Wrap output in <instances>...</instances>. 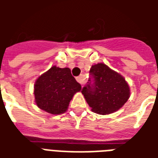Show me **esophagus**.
<instances>
[{
	"instance_id": "34e87169",
	"label": "esophagus",
	"mask_w": 158,
	"mask_h": 158,
	"mask_svg": "<svg viewBox=\"0 0 158 158\" xmlns=\"http://www.w3.org/2000/svg\"><path fill=\"white\" fill-rule=\"evenodd\" d=\"M77 81L80 84V85H84L85 83V77L83 75L79 76V77H77Z\"/></svg>"
}]
</instances>
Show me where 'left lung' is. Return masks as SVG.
I'll return each instance as SVG.
<instances>
[{
    "mask_svg": "<svg viewBox=\"0 0 158 158\" xmlns=\"http://www.w3.org/2000/svg\"><path fill=\"white\" fill-rule=\"evenodd\" d=\"M94 78V87L87 85L82 94L91 111L100 115H108L122 107L130 96L129 84L120 73L105 63H97L89 70Z\"/></svg>",
    "mask_w": 158,
    "mask_h": 158,
    "instance_id": "left-lung-1",
    "label": "left lung"
}]
</instances>
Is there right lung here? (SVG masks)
I'll list each match as a JSON object with an SVG mask.
<instances>
[{
	"instance_id": "obj_1",
	"label": "right lung",
	"mask_w": 158,
	"mask_h": 158,
	"mask_svg": "<svg viewBox=\"0 0 158 158\" xmlns=\"http://www.w3.org/2000/svg\"><path fill=\"white\" fill-rule=\"evenodd\" d=\"M81 90L69 68L52 66L36 79L34 86L35 102L37 106L46 113L58 115L67 112L69 102Z\"/></svg>"
}]
</instances>
